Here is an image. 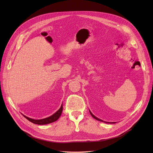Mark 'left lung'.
Here are the masks:
<instances>
[{
	"mask_svg": "<svg viewBox=\"0 0 153 153\" xmlns=\"http://www.w3.org/2000/svg\"><path fill=\"white\" fill-rule=\"evenodd\" d=\"M89 112H90V114H91V115H92V117L94 118V119H96V120H98V121H101V122H104V121H103V120H101V119H98V117H96V116H94V115L91 113V112L90 110H89ZM105 123H106V122H105ZM114 123V122H113V123Z\"/></svg>",
	"mask_w": 153,
	"mask_h": 153,
	"instance_id": "1",
	"label": "left lung"
}]
</instances>
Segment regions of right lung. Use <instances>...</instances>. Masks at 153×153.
Segmentation results:
<instances>
[{
    "mask_svg": "<svg viewBox=\"0 0 153 153\" xmlns=\"http://www.w3.org/2000/svg\"><path fill=\"white\" fill-rule=\"evenodd\" d=\"M62 112V105H61V108H60L54 114H53L52 115H51V116H50L48 117L45 118V119H37V120H36V119H31V118L27 117L24 115H24V116L27 120H29V121H30L32 123H34V124H36L43 125V124H50V123H52L56 121L60 117V116H61Z\"/></svg>",
    "mask_w": 153,
    "mask_h": 153,
    "instance_id": "right-lung-1",
    "label": "right lung"
}]
</instances>
